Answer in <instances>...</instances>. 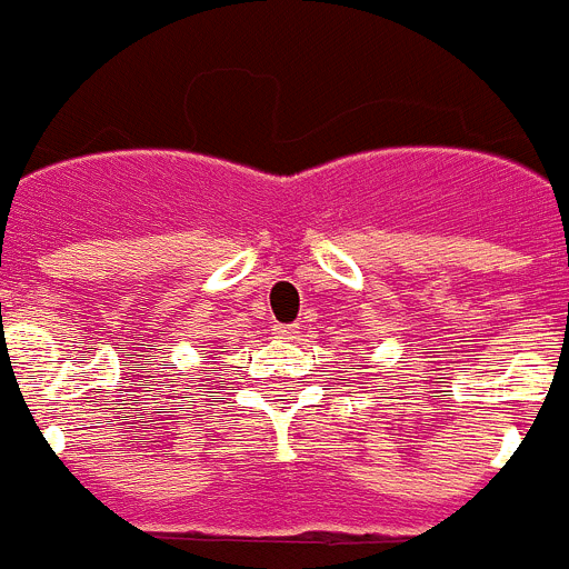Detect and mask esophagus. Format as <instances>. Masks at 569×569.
Segmentation results:
<instances>
[{"mask_svg":"<svg viewBox=\"0 0 569 569\" xmlns=\"http://www.w3.org/2000/svg\"><path fill=\"white\" fill-rule=\"evenodd\" d=\"M276 336H279V339H288V341L299 339L301 325H276Z\"/></svg>","mask_w":569,"mask_h":569,"instance_id":"esophagus-1","label":"esophagus"}]
</instances>
